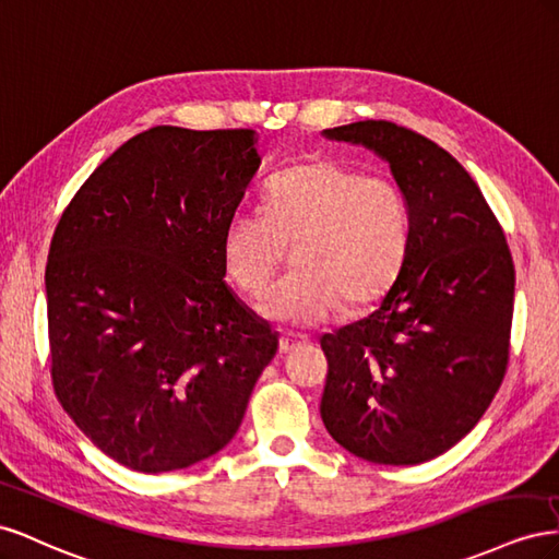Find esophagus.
Instances as JSON below:
<instances>
[{"instance_id":"34e87169","label":"esophagus","mask_w":559,"mask_h":559,"mask_svg":"<svg viewBox=\"0 0 559 559\" xmlns=\"http://www.w3.org/2000/svg\"><path fill=\"white\" fill-rule=\"evenodd\" d=\"M299 344H307V337H301V334L285 332V334H281V340H278V350H281V354H288V350H293Z\"/></svg>"}]
</instances>
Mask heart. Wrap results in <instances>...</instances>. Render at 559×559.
<instances>
[{
    "mask_svg": "<svg viewBox=\"0 0 559 559\" xmlns=\"http://www.w3.org/2000/svg\"><path fill=\"white\" fill-rule=\"evenodd\" d=\"M412 213L391 175L340 162L299 164L271 178L264 211H236L222 234V262L248 297H262L293 246L295 271L262 305L269 321L318 325L384 295L405 264Z\"/></svg>",
    "mask_w": 559,
    "mask_h": 559,
    "instance_id": "heart-1",
    "label": "heart"
}]
</instances>
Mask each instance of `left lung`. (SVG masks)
I'll return each instance as SVG.
<instances>
[{"label": "left lung", "instance_id": "obj_1", "mask_svg": "<svg viewBox=\"0 0 559 559\" xmlns=\"http://www.w3.org/2000/svg\"><path fill=\"white\" fill-rule=\"evenodd\" d=\"M323 133L386 158L409 203L412 238L379 307L323 334L321 417L365 461L424 464L471 433L501 386L513 258L480 187L433 140L384 119Z\"/></svg>", "mask_w": 559, "mask_h": 559}]
</instances>
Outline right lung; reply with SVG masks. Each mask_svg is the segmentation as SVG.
<instances>
[{
	"label": "right lung",
	"instance_id": "obj_1",
	"mask_svg": "<svg viewBox=\"0 0 559 559\" xmlns=\"http://www.w3.org/2000/svg\"><path fill=\"white\" fill-rule=\"evenodd\" d=\"M254 131L154 126L95 168L46 262L51 379L79 430L138 473L236 436L278 337L225 283L222 234L260 168Z\"/></svg>",
	"mask_w": 559,
	"mask_h": 559
}]
</instances>
